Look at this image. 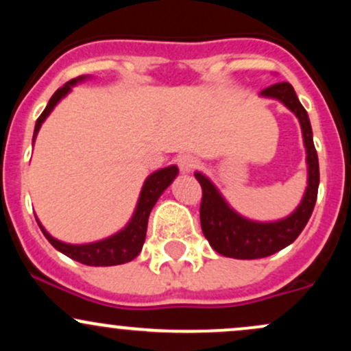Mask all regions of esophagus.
Here are the masks:
<instances>
[{
  "label": "esophagus",
  "mask_w": 351,
  "mask_h": 351,
  "mask_svg": "<svg viewBox=\"0 0 351 351\" xmlns=\"http://www.w3.org/2000/svg\"><path fill=\"white\" fill-rule=\"evenodd\" d=\"M199 162L193 155H181L178 158V167L183 173H191L195 168H198Z\"/></svg>",
  "instance_id": "1"
}]
</instances>
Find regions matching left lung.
<instances>
[{
    "mask_svg": "<svg viewBox=\"0 0 351 351\" xmlns=\"http://www.w3.org/2000/svg\"><path fill=\"white\" fill-rule=\"evenodd\" d=\"M261 97L279 100L293 115L299 119L302 138L305 147V162H307V188L302 196L299 206L289 216L277 221H254L229 206L211 180L203 173L196 171L195 176L203 188L199 219L203 234L211 247L221 256L232 259H261L287 247L304 231L305 224L312 216L317 201L320 171H318V156L313 145L312 125L307 110L302 107L295 90L289 82H277L264 88Z\"/></svg>",
    "mask_w": 351,
    "mask_h": 351,
    "instance_id": "left-lung-1",
    "label": "left lung"
}]
</instances>
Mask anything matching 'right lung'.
<instances>
[{
	"instance_id": "obj_1",
	"label": "right lung",
	"mask_w": 351,
	"mask_h": 351,
	"mask_svg": "<svg viewBox=\"0 0 351 351\" xmlns=\"http://www.w3.org/2000/svg\"><path fill=\"white\" fill-rule=\"evenodd\" d=\"M88 79L87 75H80L77 79H72L67 84H64L62 87L58 88L52 95L49 104L39 119L36 120L34 127V135H33V145L36 142V136L39 134V128L44 123V120L49 117V114L54 110V107L66 97L67 94L72 90V87L75 84L84 82ZM178 176V167L170 165V167L162 168V170L153 171L152 175L147 176L145 180L142 191H140L138 201H136V206L134 215H132L130 221L125 224L123 229H120L115 234L106 237V239L95 241V243H87V244H69L62 243V241L52 237L49 232L44 229V226L38 221L39 228H41L43 234L46 236V239L58 249L59 252L66 254L71 259L77 261L80 264L86 265H94V267H107V265H119L134 261L142 251L145 236H147V226H148V216H150L153 206L158 201L160 196L163 195V191L173 183V180Z\"/></svg>"
}]
</instances>
